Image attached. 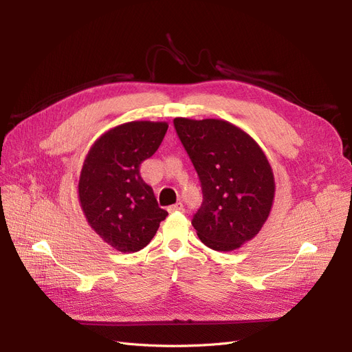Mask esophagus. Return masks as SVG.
I'll use <instances>...</instances> for the list:
<instances>
[{
  "instance_id": "1",
  "label": "esophagus",
  "mask_w": 352,
  "mask_h": 352,
  "mask_svg": "<svg viewBox=\"0 0 352 352\" xmlns=\"http://www.w3.org/2000/svg\"><path fill=\"white\" fill-rule=\"evenodd\" d=\"M184 210V204L182 202H176V204L167 207V211L168 212H175V211H182Z\"/></svg>"
}]
</instances>
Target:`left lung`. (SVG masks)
I'll list each match as a JSON object with an SVG mask.
<instances>
[{"label": "left lung", "instance_id": "8db88e82", "mask_svg": "<svg viewBox=\"0 0 352 352\" xmlns=\"http://www.w3.org/2000/svg\"><path fill=\"white\" fill-rule=\"evenodd\" d=\"M175 129L202 188L192 219L201 242L214 251L238 250L261 230L274 199V176L260 145L221 119L176 117Z\"/></svg>", "mask_w": 352, "mask_h": 352}]
</instances>
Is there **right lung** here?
<instances>
[{
    "instance_id": "1",
    "label": "right lung",
    "mask_w": 352,
    "mask_h": 352,
    "mask_svg": "<svg viewBox=\"0 0 352 352\" xmlns=\"http://www.w3.org/2000/svg\"><path fill=\"white\" fill-rule=\"evenodd\" d=\"M166 122L136 120L113 127L85 158L78 194L88 225L110 247L136 252L151 242L167 217L140 173L167 132Z\"/></svg>"
}]
</instances>
